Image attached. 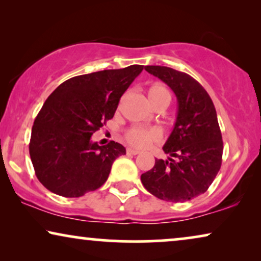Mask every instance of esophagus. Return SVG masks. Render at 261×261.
Listing matches in <instances>:
<instances>
[{
  "label": "esophagus",
  "mask_w": 261,
  "mask_h": 261,
  "mask_svg": "<svg viewBox=\"0 0 261 261\" xmlns=\"http://www.w3.org/2000/svg\"><path fill=\"white\" fill-rule=\"evenodd\" d=\"M127 153H128V154H132V155H137L140 152H139L138 149H134V148H127Z\"/></svg>",
  "instance_id": "esophagus-1"
}]
</instances>
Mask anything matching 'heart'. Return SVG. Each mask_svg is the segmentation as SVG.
<instances>
[{"label": "heart", "instance_id": "1", "mask_svg": "<svg viewBox=\"0 0 261 261\" xmlns=\"http://www.w3.org/2000/svg\"><path fill=\"white\" fill-rule=\"evenodd\" d=\"M147 97L153 107L156 106H169L171 101V94L167 90V88L162 84H153L147 89ZM159 138L158 133L153 129H144V128L133 127L127 130L126 140L130 145L137 146V147H142L147 145L148 142L154 141Z\"/></svg>", "mask_w": 261, "mask_h": 261}]
</instances>
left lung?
<instances>
[{
	"label": "left lung",
	"instance_id": "8db88e82",
	"mask_svg": "<svg viewBox=\"0 0 261 261\" xmlns=\"http://www.w3.org/2000/svg\"><path fill=\"white\" fill-rule=\"evenodd\" d=\"M145 70L169 85L177 97L178 110L163 147L170 156L155 159L152 170L141 174V183L163 201H190L208 190L222 163L223 141L215 107L190 74L158 65H147Z\"/></svg>",
	"mask_w": 261,
	"mask_h": 261
}]
</instances>
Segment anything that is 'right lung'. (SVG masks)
<instances>
[{
	"label": "right lung",
	"instance_id": "obj_1",
	"mask_svg": "<svg viewBox=\"0 0 261 261\" xmlns=\"http://www.w3.org/2000/svg\"><path fill=\"white\" fill-rule=\"evenodd\" d=\"M142 65L70 78L48 98L32 127L30 155L38 179L53 194L81 197L101 188L117 156L119 142L98 146L91 135L113 119L123 92Z\"/></svg>",
	"mask_w": 261,
	"mask_h": 261
}]
</instances>
